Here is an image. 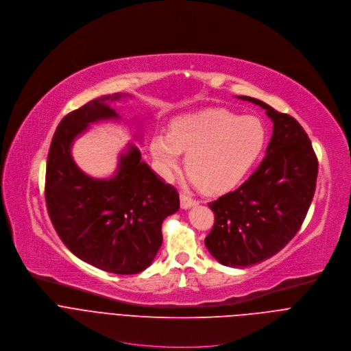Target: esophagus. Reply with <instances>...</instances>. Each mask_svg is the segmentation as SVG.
Wrapping results in <instances>:
<instances>
[{"label": "esophagus", "mask_w": 351, "mask_h": 351, "mask_svg": "<svg viewBox=\"0 0 351 351\" xmlns=\"http://www.w3.org/2000/svg\"><path fill=\"white\" fill-rule=\"evenodd\" d=\"M180 199H181V207H182V208H189V207L196 206V204L199 203V200L191 197V196L186 195V193H181Z\"/></svg>", "instance_id": "34e87169"}]
</instances>
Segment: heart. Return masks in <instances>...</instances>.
I'll use <instances>...</instances> for the list:
<instances>
[{
	"label": "heart",
	"mask_w": 351,
	"mask_h": 351,
	"mask_svg": "<svg viewBox=\"0 0 351 351\" xmlns=\"http://www.w3.org/2000/svg\"><path fill=\"white\" fill-rule=\"evenodd\" d=\"M265 128L254 116L227 109H206L176 117L169 134L154 135L151 149L160 173L170 178L181 152L192 180L210 193L238 185L257 162L265 145Z\"/></svg>",
	"instance_id": "obj_1"
}]
</instances>
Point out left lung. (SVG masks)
I'll return each mask as SVG.
<instances>
[{"label": "left lung", "instance_id": "obj_1", "mask_svg": "<svg viewBox=\"0 0 351 351\" xmlns=\"http://www.w3.org/2000/svg\"><path fill=\"white\" fill-rule=\"evenodd\" d=\"M238 98L265 109L272 136L249 180L208 203L215 226L204 245L219 263L243 268L276 254L300 230L315 192L318 160L296 119L256 98Z\"/></svg>", "mask_w": 351, "mask_h": 351}]
</instances>
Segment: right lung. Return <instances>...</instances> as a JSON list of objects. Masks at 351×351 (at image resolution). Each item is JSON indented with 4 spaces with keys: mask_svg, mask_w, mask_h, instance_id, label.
I'll use <instances>...</instances> for the list:
<instances>
[{
    "mask_svg": "<svg viewBox=\"0 0 351 351\" xmlns=\"http://www.w3.org/2000/svg\"><path fill=\"white\" fill-rule=\"evenodd\" d=\"M112 94L87 102L59 123L47 160L45 202L55 231L83 261L120 275L144 271L162 246V223L180 208L177 189L162 181L130 145L110 178H94L72 158L75 139L90 124L120 120Z\"/></svg>",
    "mask_w": 351,
    "mask_h": 351,
    "instance_id": "1",
    "label": "right lung"
}]
</instances>
